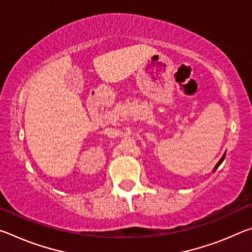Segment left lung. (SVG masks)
Returning a JSON list of instances; mask_svg holds the SVG:
<instances>
[{
  "mask_svg": "<svg viewBox=\"0 0 252 252\" xmlns=\"http://www.w3.org/2000/svg\"><path fill=\"white\" fill-rule=\"evenodd\" d=\"M224 158H225V153H223V156H222V157H221V159H220V160L218 161V163H217V164L215 165V168H213V170H212V171H213V172H215V171H216V170L219 168V165H220L221 163H222V162H223V160H224Z\"/></svg>",
  "mask_w": 252,
  "mask_h": 252,
  "instance_id": "1",
  "label": "left lung"
}]
</instances>
